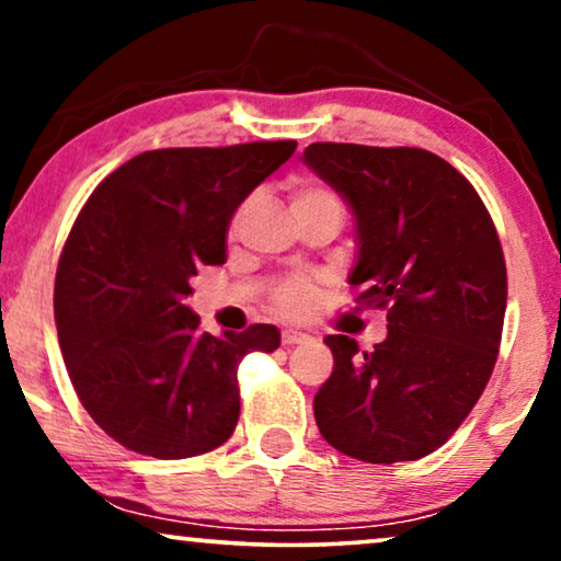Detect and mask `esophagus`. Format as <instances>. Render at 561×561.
<instances>
[{"instance_id": "1", "label": "esophagus", "mask_w": 561, "mask_h": 561, "mask_svg": "<svg viewBox=\"0 0 561 561\" xmlns=\"http://www.w3.org/2000/svg\"><path fill=\"white\" fill-rule=\"evenodd\" d=\"M307 341H310V335L299 333V330H284L282 333V345H297V343H307Z\"/></svg>"}]
</instances>
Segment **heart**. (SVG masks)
Instances as JSON below:
<instances>
[{
	"mask_svg": "<svg viewBox=\"0 0 561 561\" xmlns=\"http://www.w3.org/2000/svg\"><path fill=\"white\" fill-rule=\"evenodd\" d=\"M318 203H341L337 195L325 185L318 183H299L291 191V210L305 208V205ZM314 302V284L307 277H291L284 279L272 295L274 312L284 314V318H302Z\"/></svg>",
	"mask_w": 561,
	"mask_h": 561,
	"instance_id": "obj_1",
	"label": "heart"
}]
</instances>
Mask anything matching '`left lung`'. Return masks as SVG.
Here are the masks:
<instances>
[{
    "instance_id": "1",
    "label": "left lung",
    "mask_w": 561,
    "mask_h": 561,
    "mask_svg": "<svg viewBox=\"0 0 561 561\" xmlns=\"http://www.w3.org/2000/svg\"><path fill=\"white\" fill-rule=\"evenodd\" d=\"M305 162L353 205L351 287L389 322L370 353L325 337L335 366L314 422L356 460H420L468 420L499 358L508 297L499 231L470 180L427 149L314 141Z\"/></svg>"
}]
</instances>
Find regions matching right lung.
<instances>
[{
    "label": "right lung",
    "mask_w": 561,
    "mask_h": 561,
    "mask_svg": "<svg viewBox=\"0 0 561 561\" xmlns=\"http://www.w3.org/2000/svg\"><path fill=\"white\" fill-rule=\"evenodd\" d=\"M295 139L170 147L116 168L78 213L55 272V325L91 420L139 455L183 460L233 435L239 366L279 348V330L216 337L185 302L203 266L226 262L243 198Z\"/></svg>",
    "instance_id": "obj_1"
}]
</instances>
